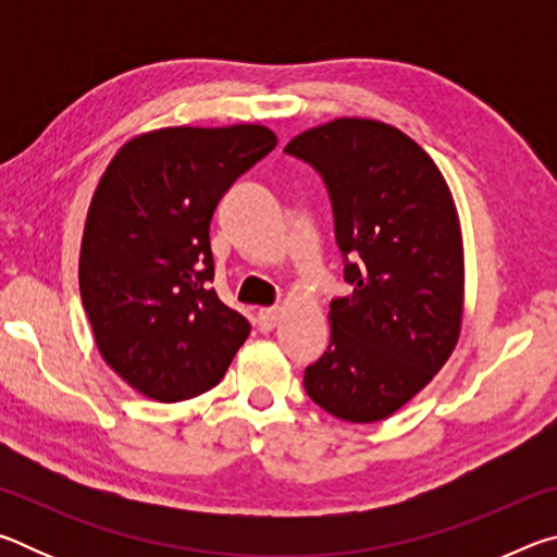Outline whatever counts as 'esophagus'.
Masks as SVG:
<instances>
[{
	"instance_id": "obj_1",
	"label": "esophagus",
	"mask_w": 557,
	"mask_h": 557,
	"mask_svg": "<svg viewBox=\"0 0 557 557\" xmlns=\"http://www.w3.org/2000/svg\"><path fill=\"white\" fill-rule=\"evenodd\" d=\"M277 319H280V312L275 307L260 309V312H258V329H260V332H270V329H275Z\"/></svg>"
}]
</instances>
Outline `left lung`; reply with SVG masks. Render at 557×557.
Segmentation results:
<instances>
[{"label":"left lung","instance_id":"obj_1","mask_svg":"<svg viewBox=\"0 0 557 557\" xmlns=\"http://www.w3.org/2000/svg\"><path fill=\"white\" fill-rule=\"evenodd\" d=\"M285 154L322 176L351 285L332 299V338L305 369V391L342 420H383L457 344L465 262L455 201L425 149L375 120L326 122Z\"/></svg>","mask_w":557,"mask_h":557}]
</instances>
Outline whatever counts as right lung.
Listing matches in <instances>:
<instances>
[{"mask_svg": "<svg viewBox=\"0 0 557 557\" xmlns=\"http://www.w3.org/2000/svg\"><path fill=\"white\" fill-rule=\"evenodd\" d=\"M260 125L166 127L132 139L102 174L81 245V299L102 358L147 398L211 391L250 334L211 287V219L268 157Z\"/></svg>", "mask_w": 557, "mask_h": 557, "instance_id": "add662e5", "label": "right lung"}]
</instances>
